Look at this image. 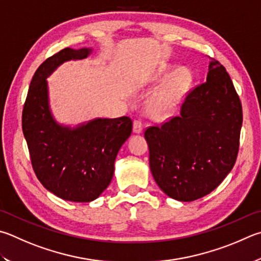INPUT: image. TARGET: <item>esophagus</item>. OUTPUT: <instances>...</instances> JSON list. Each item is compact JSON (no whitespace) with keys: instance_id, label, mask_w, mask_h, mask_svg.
<instances>
[{"instance_id":"esophagus-1","label":"esophagus","mask_w":261,"mask_h":261,"mask_svg":"<svg viewBox=\"0 0 261 261\" xmlns=\"http://www.w3.org/2000/svg\"><path fill=\"white\" fill-rule=\"evenodd\" d=\"M143 129H144L143 122H141L140 120H136L134 122V132H135V134H141V132H143Z\"/></svg>"}]
</instances>
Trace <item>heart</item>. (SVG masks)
Instances as JSON below:
<instances>
[{
	"label": "heart",
	"instance_id": "obj_1",
	"mask_svg": "<svg viewBox=\"0 0 261 261\" xmlns=\"http://www.w3.org/2000/svg\"><path fill=\"white\" fill-rule=\"evenodd\" d=\"M191 75L186 69H180L165 88L150 102V110L156 116H165L172 113L178 105L180 97L186 89Z\"/></svg>",
	"mask_w": 261,
	"mask_h": 261
}]
</instances>
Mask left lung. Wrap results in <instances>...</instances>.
<instances>
[{
    "label": "left lung",
    "instance_id": "obj_1",
    "mask_svg": "<svg viewBox=\"0 0 261 261\" xmlns=\"http://www.w3.org/2000/svg\"><path fill=\"white\" fill-rule=\"evenodd\" d=\"M242 121V103L230 76L211 59L206 82L187 93L180 115L145 131L159 187L182 202L216 189L235 164Z\"/></svg>",
    "mask_w": 261,
    "mask_h": 261
}]
</instances>
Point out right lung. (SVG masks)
<instances>
[{
  "label": "right lung",
  "mask_w": 261,
  "mask_h": 261,
  "mask_svg": "<svg viewBox=\"0 0 261 261\" xmlns=\"http://www.w3.org/2000/svg\"><path fill=\"white\" fill-rule=\"evenodd\" d=\"M91 51L65 48L43 61L22 110V132L37 179L56 196L72 202H91L105 191L118 150L132 132L127 116L94 118L77 127L60 125L52 116L46 77L65 61L84 59Z\"/></svg>",
  "instance_id": "1"
}]
</instances>
